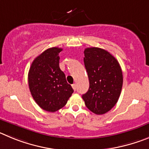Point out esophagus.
<instances>
[{
    "instance_id": "1",
    "label": "esophagus",
    "mask_w": 149,
    "mask_h": 149,
    "mask_svg": "<svg viewBox=\"0 0 149 149\" xmlns=\"http://www.w3.org/2000/svg\"><path fill=\"white\" fill-rule=\"evenodd\" d=\"M72 87H73V90H74V91H76V88H77V86H76V84H72Z\"/></svg>"
}]
</instances>
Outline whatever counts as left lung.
Here are the masks:
<instances>
[{
	"label": "left lung",
	"mask_w": 149,
	"mask_h": 149,
	"mask_svg": "<svg viewBox=\"0 0 149 149\" xmlns=\"http://www.w3.org/2000/svg\"><path fill=\"white\" fill-rule=\"evenodd\" d=\"M84 53L90 86L82 99L90 111L98 115L104 114L116 104L121 93L123 82L121 67L105 49L88 47Z\"/></svg>",
	"instance_id": "8db88e82"
}]
</instances>
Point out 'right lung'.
I'll return each mask as SVG.
<instances>
[{
  "label": "right lung",
  "mask_w": 149,
  "mask_h": 149,
  "mask_svg": "<svg viewBox=\"0 0 149 149\" xmlns=\"http://www.w3.org/2000/svg\"><path fill=\"white\" fill-rule=\"evenodd\" d=\"M61 48L52 47L37 56L28 73L32 96L40 108L56 112L65 106L73 90L59 68Z\"/></svg>",
  "instance_id": "1"
}]
</instances>
